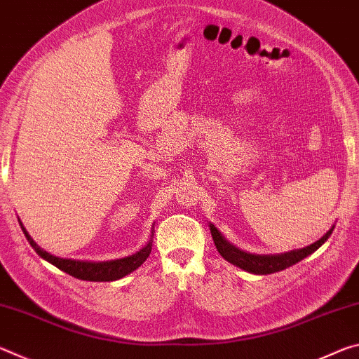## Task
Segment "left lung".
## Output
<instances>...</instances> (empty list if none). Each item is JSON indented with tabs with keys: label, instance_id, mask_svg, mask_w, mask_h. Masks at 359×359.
<instances>
[{
	"label": "left lung",
	"instance_id": "1",
	"mask_svg": "<svg viewBox=\"0 0 359 359\" xmlns=\"http://www.w3.org/2000/svg\"><path fill=\"white\" fill-rule=\"evenodd\" d=\"M212 238H214L218 253H220L228 263L238 266L247 272H252V274H261V276L274 274V272L287 269V267L296 264L297 261H301L304 257H307L309 252H312L313 248L317 247V242H315V244L311 245V248L307 247V250L304 248V252L285 253V257L283 255L282 257H259V255H248L238 250V248L229 245L218 233L212 234Z\"/></svg>",
	"mask_w": 359,
	"mask_h": 359
}]
</instances>
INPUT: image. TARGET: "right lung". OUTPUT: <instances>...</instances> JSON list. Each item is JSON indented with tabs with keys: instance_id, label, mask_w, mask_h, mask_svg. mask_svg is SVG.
<instances>
[{
	"instance_id": "right-lung-1",
	"label": "right lung",
	"mask_w": 359,
	"mask_h": 359,
	"mask_svg": "<svg viewBox=\"0 0 359 359\" xmlns=\"http://www.w3.org/2000/svg\"><path fill=\"white\" fill-rule=\"evenodd\" d=\"M151 252V242H149L141 252H137L133 257L117 259V261H109V263H81V261H72V259H62L55 258L52 255H48V259L53 264H57L60 269L65 271L66 274H69L81 280L88 282H114L118 278L128 276L130 272L136 271L145 259L149 258Z\"/></svg>"
}]
</instances>
